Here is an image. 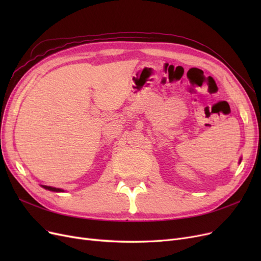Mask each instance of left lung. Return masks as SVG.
I'll return each mask as SVG.
<instances>
[{
    "label": "left lung",
    "instance_id": "left-lung-1",
    "mask_svg": "<svg viewBox=\"0 0 261 261\" xmlns=\"http://www.w3.org/2000/svg\"><path fill=\"white\" fill-rule=\"evenodd\" d=\"M241 161H242V158H241V159H240V162H239V163H241Z\"/></svg>",
    "mask_w": 261,
    "mask_h": 261
}]
</instances>
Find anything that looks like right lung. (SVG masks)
<instances>
[{
	"mask_svg": "<svg viewBox=\"0 0 261 261\" xmlns=\"http://www.w3.org/2000/svg\"><path fill=\"white\" fill-rule=\"evenodd\" d=\"M41 187H43L44 189H48V191H51V192H55V193H64V189H61V188H57V187H52V186H46V185H41Z\"/></svg>",
	"mask_w": 261,
	"mask_h": 261,
	"instance_id": "add662e5",
	"label": "right lung"
}]
</instances>
